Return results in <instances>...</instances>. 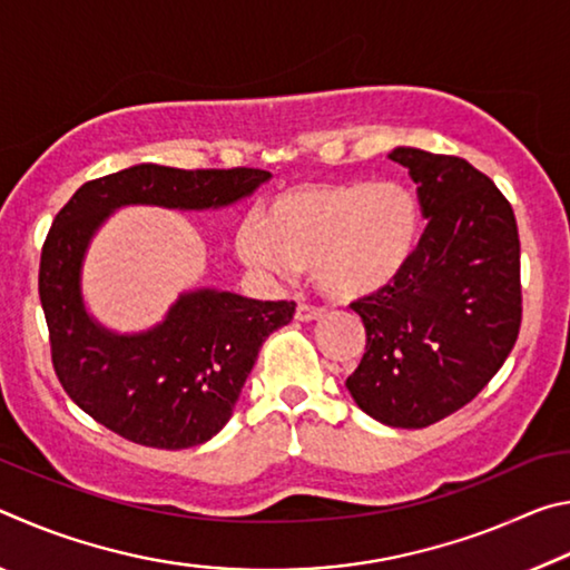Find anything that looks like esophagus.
I'll use <instances>...</instances> for the list:
<instances>
[{"label": "esophagus", "instance_id": "esophagus-1", "mask_svg": "<svg viewBox=\"0 0 570 570\" xmlns=\"http://www.w3.org/2000/svg\"><path fill=\"white\" fill-rule=\"evenodd\" d=\"M326 312L322 306H308V304H298L296 306V320L298 322H320L324 320Z\"/></svg>", "mask_w": 570, "mask_h": 570}]
</instances>
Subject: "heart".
<instances>
[{"mask_svg": "<svg viewBox=\"0 0 570 570\" xmlns=\"http://www.w3.org/2000/svg\"><path fill=\"white\" fill-rule=\"evenodd\" d=\"M417 236L420 204L400 183H314L276 196L262 220H246L236 248L256 272H312L324 296L354 302L404 272Z\"/></svg>", "mask_w": 570, "mask_h": 570, "instance_id": "1", "label": "heart"}]
</instances>
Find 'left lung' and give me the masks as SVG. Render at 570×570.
Returning a JSON list of instances; mask_svg holds the SVG:
<instances>
[{"label": "left lung", "mask_w": 570, "mask_h": 570, "mask_svg": "<svg viewBox=\"0 0 570 570\" xmlns=\"http://www.w3.org/2000/svg\"><path fill=\"white\" fill-rule=\"evenodd\" d=\"M428 228L404 272L352 308L366 352L346 380L360 410L420 430L475 397L518 340L520 240L513 208L468 160L394 148Z\"/></svg>", "instance_id": "8db88e82"}]
</instances>
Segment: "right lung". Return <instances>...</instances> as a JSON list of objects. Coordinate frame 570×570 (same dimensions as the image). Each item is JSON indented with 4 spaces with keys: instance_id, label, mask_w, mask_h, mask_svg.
<instances>
[{
    "instance_id": "add662e5",
    "label": "right lung",
    "mask_w": 570,
    "mask_h": 570,
    "mask_svg": "<svg viewBox=\"0 0 570 570\" xmlns=\"http://www.w3.org/2000/svg\"><path fill=\"white\" fill-rule=\"evenodd\" d=\"M268 170H180L140 163L85 183L57 214L40 262V302L52 364L70 400L120 438L146 448L204 445L224 430L266 336L294 302L234 292H183L146 332L120 334L85 306L82 264L98 230L125 206L210 210L238 204Z\"/></svg>"
}]
</instances>
